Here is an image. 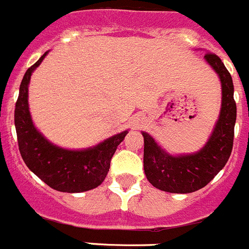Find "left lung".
<instances>
[{"instance_id":"8db88e82","label":"left lung","mask_w":249,"mask_h":249,"mask_svg":"<svg viewBox=\"0 0 249 249\" xmlns=\"http://www.w3.org/2000/svg\"><path fill=\"white\" fill-rule=\"evenodd\" d=\"M204 59L218 76L222 89L218 120L206 144L193 153L172 155L151 135L142 132L144 175L152 186L164 192L192 193L201 190L226 166L232 152L237 117L232 77L218 56L206 53Z\"/></svg>"}]
</instances>
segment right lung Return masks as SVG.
I'll use <instances>...</instances> for the list:
<instances>
[{"mask_svg": "<svg viewBox=\"0 0 249 249\" xmlns=\"http://www.w3.org/2000/svg\"><path fill=\"white\" fill-rule=\"evenodd\" d=\"M48 52L26 71L15 108V126L21 156L26 166L46 184L67 193L93 190L105 181L111 158L128 129L106 138L93 147L68 149L52 143L36 128L28 106V86L31 76Z\"/></svg>", "mask_w": 249, "mask_h": 249, "instance_id": "add662e5", "label": "right lung"}]
</instances>
